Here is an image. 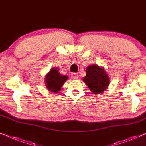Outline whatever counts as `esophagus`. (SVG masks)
Here are the masks:
<instances>
[{"mask_svg": "<svg viewBox=\"0 0 146 146\" xmlns=\"http://www.w3.org/2000/svg\"><path fill=\"white\" fill-rule=\"evenodd\" d=\"M71 77L73 78V79H77L78 77H79V73H71Z\"/></svg>", "mask_w": 146, "mask_h": 146, "instance_id": "1", "label": "esophagus"}]
</instances>
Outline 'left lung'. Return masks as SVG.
<instances>
[{"mask_svg": "<svg viewBox=\"0 0 146 146\" xmlns=\"http://www.w3.org/2000/svg\"><path fill=\"white\" fill-rule=\"evenodd\" d=\"M83 81L94 94L101 93L107 89L110 84V79L103 67L98 65L88 66L86 76Z\"/></svg>", "mask_w": 146, "mask_h": 146, "instance_id": "1", "label": "left lung"}]
</instances>
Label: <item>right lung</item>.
Listing matches in <instances>:
<instances>
[{
    "label": "right lung",
    "instance_id": "1",
    "mask_svg": "<svg viewBox=\"0 0 146 146\" xmlns=\"http://www.w3.org/2000/svg\"><path fill=\"white\" fill-rule=\"evenodd\" d=\"M68 79L67 75H62L59 73L58 68L53 67L51 69L45 78L47 89L53 93H57L61 90V87Z\"/></svg>",
    "mask_w": 146,
    "mask_h": 146
}]
</instances>
